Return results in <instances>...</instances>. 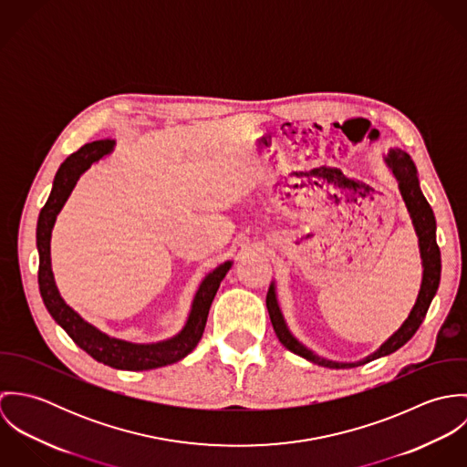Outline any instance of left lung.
Here are the masks:
<instances>
[{
	"label": "left lung",
	"mask_w": 467,
	"mask_h": 467,
	"mask_svg": "<svg viewBox=\"0 0 467 467\" xmlns=\"http://www.w3.org/2000/svg\"><path fill=\"white\" fill-rule=\"evenodd\" d=\"M389 165L392 167V172L396 174L398 182H400V194L402 200L408 206V212L411 215L415 232L419 235V246H420V257H422V284H420V291L417 296V302L410 313V317L406 318V322L400 326V331L392 334L374 354H370L368 358H365L363 361L358 363H336L329 361L326 358H320L317 354H313L309 348H306L300 341H296V337H293V334L287 331L285 322L282 318L280 307L276 304V296H275V287L273 284L269 285L267 291L266 306L271 324L275 334L278 337V341L291 352H295L296 356H302L320 367H327V368H352V367H359L365 365L372 359H378L381 356H389L392 352H396L400 348L413 334L417 333V329L420 327V324L426 318L428 307L439 289V282H441V250L437 244V223H435V215L433 210L430 206V202L422 196L420 187H419V180H417V169L411 161V158L402 152L400 149H392L389 158H387Z\"/></svg>",
	"instance_id": "obj_1"
}]
</instances>
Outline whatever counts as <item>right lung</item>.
I'll use <instances>...</instances> for the list:
<instances>
[{"instance_id":"add662e5","label":"right lung","mask_w":467,"mask_h":467,"mask_svg":"<svg viewBox=\"0 0 467 467\" xmlns=\"http://www.w3.org/2000/svg\"><path fill=\"white\" fill-rule=\"evenodd\" d=\"M113 145L115 141L111 138L89 141L82 145L78 150H75L73 154H69L61 163L54 180L52 192L45 202V206L41 208L39 221H37V232H36L37 250H39L37 280H39V291H41L43 302L48 313L52 315V318L93 359L120 370H150V368L176 363L196 348L206 326L212 300L219 289L221 280L232 266V263H224L204 276L196 293V298L192 302V311L189 315L187 326L183 327L182 333L167 341L136 345L130 341L109 337L108 334L100 333L91 324L84 322L69 306H67V302L61 298L57 291L52 266H50L52 228L57 213L67 202V196L73 191L78 176L84 171H88L95 161H99L102 156L109 154L113 150Z\"/></svg>"}]
</instances>
